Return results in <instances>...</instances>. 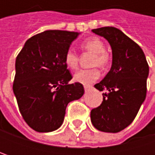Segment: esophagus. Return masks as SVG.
<instances>
[{
	"instance_id": "obj_1",
	"label": "esophagus",
	"mask_w": 155,
	"mask_h": 155,
	"mask_svg": "<svg viewBox=\"0 0 155 155\" xmlns=\"http://www.w3.org/2000/svg\"><path fill=\"white\" fill-rule=\"evenodd\" d=\"M91 89H92V86H91V85H85V86H84L85 91H90Z\"/></svg>"
}]
</instances>
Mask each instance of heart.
Wrapping results in <instances>:
<instances>
[{
    "instance_id": "obj_1",
    "label": "heart",
    "mask_w": 155,
    "mask_h": 155,
    "mask_svg": "<svg viewBox=\"0 0 155 155\" xmlns=\"http://www.w3.org/2000/svg\"><path fill=\"white\" fill-rule=\"evenodd\" d=\"M81 47L83 50L91 52L94 54L92 59V65H99L101 67L107 66L109 63V54L105 51L104 43L98 38H90L84 40ZM64 64L65 65L72 69L75 70L78 67V55L77 54L69 49L64 54ZM101 76L100 70L96 67L87 70H80L74 74V80L81 83L83 85H90L96 81Z\"/></svg>"
}]
</instances>
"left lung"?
<instances>
[{"label": "left lung", "mask_w": 155, "mask_h": 155, "mask_svg": "<svg viewBox=\"0 0 155 155\" xmlns=\"http://www.w3.org/2000/svg\"><path fill=\"white\" fill-rule=\"evenodd\" d=\"M91 31L108 40L112 64L104 79L94 85L105 92L101 106L91 111V120L100 131L117 133L133 122L145 100L149 66L142 48L118 28Z\"/></svg>", "instance_id": "1"}]
</instances>
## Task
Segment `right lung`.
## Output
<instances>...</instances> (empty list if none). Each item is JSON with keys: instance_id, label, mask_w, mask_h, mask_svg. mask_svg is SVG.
<instances>
[{"instance_id": "add662e5", "label": "right lung", "mask_w": 155, "mask_h": 155, "mask_svg": "<svg viewBox=\"0 0 155 155\" xmlns=\"http://www.w3.org/2000/svg\"><path fill=\"white\" fill-rule=\"evenodd\" d=\"M80 33L46 30L28 39L15 63L13 92L26 123L40 133L58 129L69 102L84 93L72 75L64 54Z\"/></svg>"}]
</instances>
